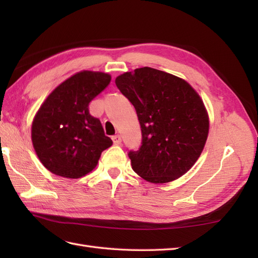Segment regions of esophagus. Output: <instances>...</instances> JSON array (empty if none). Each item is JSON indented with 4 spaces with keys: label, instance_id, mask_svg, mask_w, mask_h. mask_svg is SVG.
Returning <instances> with one entry per match:
<instances>
[{
    "label": "esophagus",
    "instance_id": "esophagus-1",
    "mask_svg": "<svg viewBox=\"0 0 258 258\" xmlns=\"http://www.w3.org/2000/svg\"><path fill=\"white\" fill-rule=\"evenodd\" d=\"M112 140H113V143L115 145H119L120 143H122V139H120V136L118 134L112 136Z\"/></svg>",
    "mask_w": 258,
    "mask_h": 258
}]
</instances>
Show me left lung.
Returning <instances> with one entry per match:
<instances>
[{"label":"left lung","instance_id":"obj_1","mask_svg":"<svg viewBox=\"0 0 258 258\" xmlns=\"http://www.w3.org/2000/svg\"><path fill=\"white\" fill-rule=\"evenodd\" d=\"M133 104L142 131L138 151H128L133 171L151 183H167L194 165L208 135L200 95L184 80L152 68L136 69L115 80Z\"/></svg>","mask_w":258,"mask_h":258}]
</instances>
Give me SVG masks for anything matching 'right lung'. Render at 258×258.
Returning a JSON list of instances; mask_svg holds the SVG:
<instances>
[{"mask_svg":"<svg viewBox=\"0 0 258 258\" xmlns=\"http://www.w3.org/2000/svg\"><path fill=\"white\" fill-rule=\"evenodd\" d=\"M111 76L83 71L59 84L36 113L32 142L43 165L53 174L79 178L93 171L104 150L113 144L90 102L106 89Z\"/></svg>","mask_w":258,"mask_h":258,"instance_id":"right-lung-1","label":"right lung"}]
</instances>
